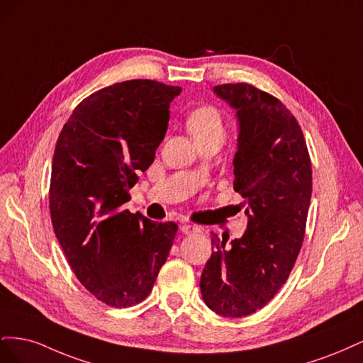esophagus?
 I'll use <instances>...</instances> for the list:
<instances>
[{
	"label": "esophagus",
	"instance_id": "esophagus-1",
	"mask_svg": "<svg viewBox=\"0 0 363 363\" xmlns=\"http://www.w3.org/2000/svg\"><path fill=\"white\" fill-rule=\"evenodd\" d=\"M180 230L184 235H195V233H201V228L199 225L194 224H182Z\"/></svg>",
	"mask_w": 363,
	"mask_h": 363
}]
</instances>
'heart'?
<instances>
[{"label": "heart", "instance_id": "obj_1", "mask_svg": "<svg viewBox=\"0 0 363 363\" xmlns=\"http://www.w3.org/2000/svg\"><path fill=\"white\" fill-rule=\"evenodd\" d=\"M194 140H211L216 139L224 142L225 139V124L221 112L213 106H200L194 108L186 119Z\"/></svg>", "mask_w": 363, "mask_h": 363}]
</instances>
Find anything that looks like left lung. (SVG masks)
I'll return each mask as SVG.
<instances>
[{
  "label": "left lung",
  "mask_w": 363,
  "mask_h": 363,
  "mask_svg": "<svg viewBox=\"0 0 363 363\" xmlns=\"http://www.w3.org/2000/svg\"><path fill=\"white\" fill-rule=\"evenodd\" d=\"M213 94L236 111L233 188L248 223L230 247L212 235L216 251L200 288L208 309L240 318L269 303L289 277L304 239L312 168L298 123L276 96L248 83L219 84Z\"/></svg>",
  "instance_id": "obj_1"
}]
</instances>
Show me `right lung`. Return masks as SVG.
Masks as SVG:
<instances>
[{"instance_id": "right-lung-1", "label": "right lung", "mask_w": 363, "mask_h": 363, "mask_svg": "<svg viewBox=\"0 0 363 363\" xmlns=\"http://www.w3.org/2000/svg\"><path fill=\"white\" fill-rule=\"evenodd\" d=\"M182 87L130 80L92 94L63 125L51 164L54 233L83 286L107 306L145 300L177 224L124 211L128 191L155 162L169 104Z\"/></svg>"}]
</instances>
